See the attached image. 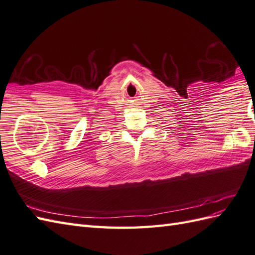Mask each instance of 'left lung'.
<instances>
[{
    "label": "left lung",
    "mask_w": 255,
    "mask_h": 255,
    "mask_svg": "<svg viewBox=\"0 0 255 255\" xmlns=\"http://www.w3.org/2000/svg\"><path fill=\"white\" fill-rule=\"evenodd\" d=\"M254 140H255V138H254Z\"/></svg>",
    "instance_id": "1"
}]
</instances>
